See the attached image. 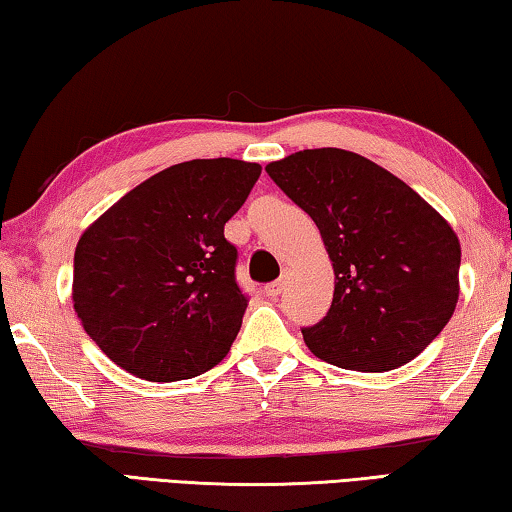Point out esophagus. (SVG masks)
<instances>
[{"instance_id": "34e87169", "label": "esophagus", "mask_w": 512, "mask_h": 512, "mask_svg": "<svg viewBox=\"0 0 512 512\" xmlns=\"http://www.w3.org/2000/svg\"><path fill=\"white\" fill-rule=\"evenodd\" d=\"M282 289H284V282H282V280H275V282H271V284H266L264 293H266L268 298H275V296H280Z\"/></svg>"}]
</instances>
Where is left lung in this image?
Returning a JSON list of instances; mask_svg holds the SVG:
<instances>
[{"label":"left lung","instance_id":"8db88e82","mask_svg":"<svg viewBox=\"0 0 512 512\" xmlns=\"http://www.w3.org/2000/svg\"><path fill=\"white\" fill-rule=\"evenodd\" d=\"M268 176L318 225L334 268L327 316L302 329L318 359L384 372L418 357L458 302L461 244L420 194L359 153L305 149Z\"/></svg>","mask_w":512,"mask_h":512}]
</instances>
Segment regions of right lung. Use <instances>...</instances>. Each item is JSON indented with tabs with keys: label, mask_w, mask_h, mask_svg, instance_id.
<instances>
[{
	"label": "right lung",
	"mask_w": 512,
	"mask_h": 512,
	"mask_svg": "<svg viewBox=\"0 0 512 512\" xmlns=\"http://www.w3.org/2000/svg\"><path fill=\"white\" fill-rule=\"evenodd\" d=\"M259 173L257 162L232 158L173 164L83 232L74 311L119 368L146 381H178L228 354L248 300L223 228Z\"/></svg>",
	"instance_id": "right-lung-1"
}]
</instances>
